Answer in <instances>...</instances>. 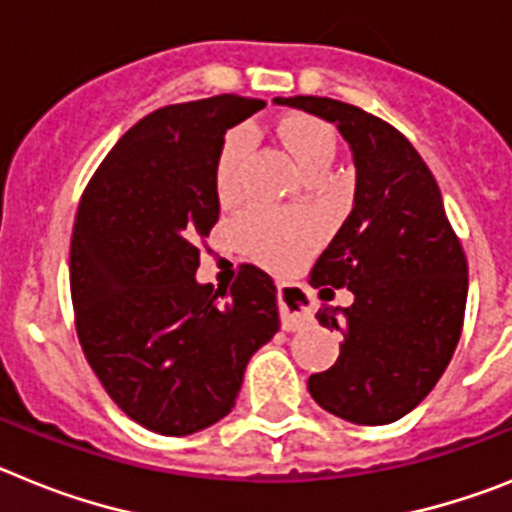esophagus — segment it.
<instances>
[{
    "instance_id": "34e87169",
    "label": "esophagus",
    "mask_w": 512,
    "mask_h": 512,
    "mask_svg": "<svg viewBox=\"0 0 512 512\" xmlns=\"http://www.w3.org/2000/svg\"><path fill=\"white\" fill-rule=\"evenodd\" d=\"M278 306H281L283 330H301L314 322V301L296 283H278Z\"/></svg>"
}]
</instances>
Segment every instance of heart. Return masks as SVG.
Listing matches in <instances>:
<instances>
[{
	"label": "heart",
	"instance_id": "obj_1",
	"mask_svg": "<svg viewBox=\"0 0 512 512\" xmlns=\"http://www.w3.org/2000/svg\"><path fill=\"white\" fill-rule=\"evenodd\" d=\"M278 133L306 175L327 172L335 162L337 136L332 126L311 115H293L278 123ZM250 131L234 128L216 157L213 185L221 203H237L244 193V162L250 154ZM322 237V221L309 211L252 206L239 216L237 239L242 250L265 268L288 270L299 265Z\"/></svg>",
	"mask_w": 512,
	"mask_h": 512
}]
</instances>
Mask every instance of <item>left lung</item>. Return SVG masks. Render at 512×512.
I'll list each match as a JSON object with an SVG mask.
<instances>
[{"mask_svg":"<svg viewBox=\"0 0 512 512\" xmlns=\"http://www.w3.org/2000/svg\"><path fill=\"white\" fill-rule=\"evenodd\" d=\"M335 123L355 162L353 211L311 270L314 286L348 288L345 309L317 311L342 332L335 366L309 376L322 410L389 425L428 397L459 345L469 268L433 172L402 133L330 97H281Z\"/></svg>","mask_w":512,"mask_h":512,"instance_id":"obj_1","label":"left lung"}]
</instances>
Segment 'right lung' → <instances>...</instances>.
Returning <instances> with one entry per match:
<instances>
[{"label":"right lung","instance_id":"add662e5","mask_svg":"<svg viewBox=\"0 0 512 512\" xmlns=\"http://www.w3.org/2000/svg\"><path fill=\"white\" fill-rule=\"evenodd\" d=\"M281 100V97H275ZM265 100L216 95L141 118L82 193L69 255L79 345L131 420L190 435L226 417L257 348L281 330L268 273L201 286L198 244L219 221L224 133Z\"/></svg>","mask_w":512,"mask_h":512}]
</instances>
